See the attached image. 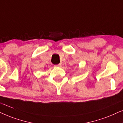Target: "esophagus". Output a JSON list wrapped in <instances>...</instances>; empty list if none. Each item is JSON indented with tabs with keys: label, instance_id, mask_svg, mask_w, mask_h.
I'll return each instance as SVG.
<instances>
[{
	"label": "esophagus",
	"instance_id": "34e87169",
	"mask_svg": "<svg viewBox=\"0 0 123 123\" xmlns=\"http://www.w3.org/2000/svg\"><path fill=\"white\" fill-rule=\"evenodd\" d=\"M62 66V64L61 63H59V64H58V65H55V67H61Z\"/></svg>",
	"mask_w": 123,
	"mask_h": 123
}]
</instances>
